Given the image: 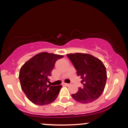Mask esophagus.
I'll list each match as a JSON object with an SVG mask.
<instances>
[{
	"label": "esophagus",
	"mask_w": 128,
	"mask_h": 128,
	"mask_svg": "<svg viewBox=\"0 0 128 128\" xmlns=\"http://www.w3.org/2000/svg\"><path fill=\"white\" fill-rule=\"evenodd\" d=\"M64 86H70V84H67V83H64Z\"/></svg>",
	"instance_id": "34e87169"
}]
</instances>
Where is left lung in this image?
Instances as JSON below:
<instances>
[{
    "label": "left lung",
    "instance_id": "obj_1",
    "mask_svg": "<svg viewBox=\"0 0 128 128\" xmlns=\"http://www.w3.org/2000/svg\"><path fill=\"white\" fill-rule=\"evenodd\" d=\"M67 56L82 79L83 87L72 96L76 102L88 104L98 99L105 89L107 74L106 67L99 59L90 54L75 53Z\"/></svg>",
    "mask_w": 128,
    "mask_h": 128
}]
</instances>
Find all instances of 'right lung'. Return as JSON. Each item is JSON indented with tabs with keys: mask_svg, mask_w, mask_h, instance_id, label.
Segmentation results:
<instances>
[{
	"mask_svg": "<svg viewBox=\"0 0 128 128\" xmlns=\"http://www.w3.org/2000/svg\"><path fill=\"white\" fill-rule=\"evenodd\" d=\"M63 55L41 52L22 66L19 73L21 88L30 102L37 105L54 102L62 86L48 85L55 63Z\"/></svg>",
	"mask_w": 128,
	"mask_h": 128,
	"instance_id": "right-lung-1",
	"label": "right lung"
}]
</instances>
